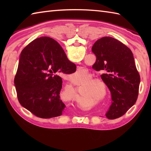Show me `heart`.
Masks as SVG:
<instances>
[{"label": "heart", "mask_w": 151, "mask_h": 151, "mask_svg": "<svg viewBox=\"0 0 151 151\" xmlns=\"http://www.w3.org/2000/svg\"><path fill=\"white\" fill-rule=\"evenodd\" d=\"M99 80L97 78H92L87 83V85L85 86V89L86 91L88 92H91V93H99V91H98V87H97L96 85L95 84H94V82H96L99 81ZM92 84H91V83Z\"/></svg>", "instance_id": "1"}]
</instances>
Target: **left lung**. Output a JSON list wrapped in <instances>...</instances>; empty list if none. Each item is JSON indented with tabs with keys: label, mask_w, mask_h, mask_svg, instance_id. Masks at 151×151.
<instances>
[{
	"label": "left lung",
	"mask_w": 151,
	"mask_h": 151,
	"mask_svg": "<svg viewBox=\"0 0 151 151\" xmlns=\"http://www.w3.org/2000/svg\"><path fill=\"white\" fill-rule=\"evenodd\" d=\"M92 51L96 57L93 68L103 73L101 78L111 93L112 102L106 116L119 118L134 105L139 94L140 78L133 54L123 43L109 37L96 40Z\"/></svg>",
	"instance_id": "obj_1"
}]
</instances>
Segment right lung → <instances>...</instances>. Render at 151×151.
Instances as JSON below:
<instances>
[{"label":"right lung","mask_w":151,"mask_h":151,"mask_svg":"<svg viewBox=\"0 0 151 151\" xmlns=\"http://www.w3.org/2000/svg\"><path fill=\"white\" fill-rule=\"evenodd\" d=\"M76 65L53 39L43 37L29 43L20 55L14 78L20 104L40 118L60 116L66 107L60 98L62 78L56 73H73Z\"/></svg>","instance_id":"obj_1"}]
</instances>
